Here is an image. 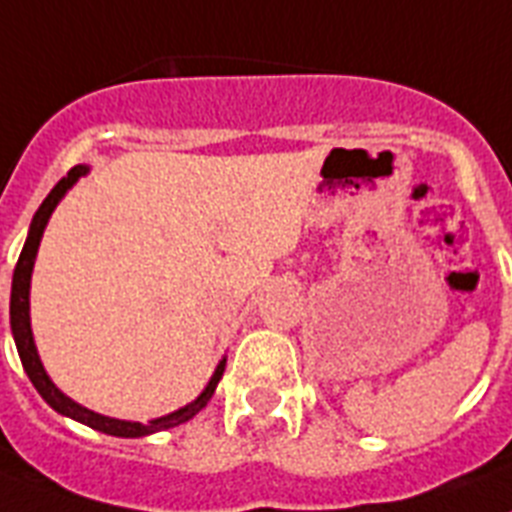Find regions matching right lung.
Wrapping results in <instances>:
<instances>
[{
  "instance_id": "1",
  "label": "right lung",
  "mask_w": 512,
  "mask_h": 512,
  "mask_svg": "<svg viewBox=\"0 0 512 512\" xmlns=\"http://www.w3.org/2000/svg\"><path fill=\"white\" fill-rule=\"evenodd\" d=\"M83 174H88L85 166H75V169L67 171V176H62L57 182V187L49 192L41 208L36 210V216L30 221V231H28V239H25V247L20 252V260L15 265V273H12V294H10V325H12V336H15V346H17V354H20V362H23L25 375L30 377L33 382V388L41 393L46 403H49L51 409L59 411V414L70 416V419H77V422L88 424V427L98 429L103 435H114V437H145V435H153V432H161V429H171V427H179V424L190 422L192 416L197 411L205 409V403L210 401V395L216 390L218 380L223 375V367H226V359L216 367L213 377H210L208 388L203 393L197 395L195 401L187 403L184 409L174 411L169 416H161V419H153L148 424H140V422H122V419H109V416H101L96 411H88L83 409L80 403H75L72 398L62 393V390L49 380V375L44 372V364L38 359V351H36V343H33V333H30V304H28V291H30V273H33V263H36V252H38V244H41V236H44L46 223H49L51 210L57 208V203L64 197V192L70 190L72 184L80 179Z\"/></svg>"
}]
</instances>
